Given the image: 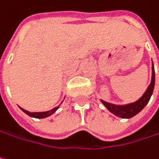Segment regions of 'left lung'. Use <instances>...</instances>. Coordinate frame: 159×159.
<instances>
[{"label": "left lung", "mask_w": 159, "mask_h": 159, "mask_svg": "<svg viewBox=\"0 0 159 159\" xmlns=\"http://www.w3.org/2000/svg\"><path fill=\"white\" fill-rule=\"evenodd\" d=\"M154 87H155V69H154V64L152 62L151 82L148 87L145 93L143 94V96L139 99H138L137 101H135L133 103L127 104V105H114V104L106 102L102 99H101V102L114 115L118 116L119 118H122V119H130L132 117L136 116L138 113H139L142 109L146 107V105L148 103L150 98L152 96V93H153Z\"/></svg>", "instance_id": "8db88e82"}]
</instances>
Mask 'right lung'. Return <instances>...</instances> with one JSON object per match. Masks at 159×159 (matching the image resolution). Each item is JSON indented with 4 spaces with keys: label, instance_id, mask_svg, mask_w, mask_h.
Here are the masks:
<instances>
[{
    "label": "right lung",
    "instance_id": "right-lung-1",
    "mask_svg": "<svg viewBox=\"0 0 159 159\" xmlns=\"http://www.w3.org/2000/svg\"><path fill=\"white\" fill-rule=\"evenodd\" d=\"M60 108V106H58V107H56V108H52L51 110H49V111H45V112H30L28 110H25V109H23L22 108H20L24 112V113H26L28 116L30 117H32V118H36V119H44V118H47V117H49V116H51L52 115L58 108Z\"/></svg>",
    "mask_w": 159,
    "mask_h": 159
}]
</instances>
